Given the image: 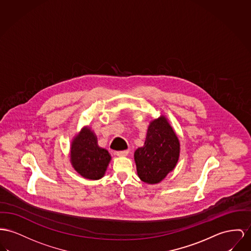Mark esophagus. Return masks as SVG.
<instances>
[{"mask_svg": "<svg viewBox=\"0 0 251 251\" xmlns=\"http://www.w3.org/2000/svg\"><path fill=\"white\" fill-rule=\"evenodd\" d=\"M128 153H129V150H122V151L116 152V155L119 157H125V156H127Z\"/></svg>", "mask_w": 251, "mask_h": 251, "instance_id": "esophagus-1", "label": "esophagus"}]
</instances>
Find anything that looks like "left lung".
Masks as SVG:
<instances>
[{"mask_svg":"<svg viewBox=\"0 0 251 251\" xmlns=\"http://www.w3.org/2000/svg\"><path fill=\"white\" fill-rule=\"evenodd\" d=\"M179 157V142L164 116L150 123L145 145L135 151L139 177L146 183L161 181L171 172Z\"/></svg>","mask_w":251,"mask_h":251,"instance_id":"obj_1","label":"left lung"}]
</instances>
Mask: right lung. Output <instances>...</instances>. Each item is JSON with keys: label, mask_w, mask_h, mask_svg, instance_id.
Returning <instances> with one entry per match:
<instances>
[{"label": "right lung", "mask_w": 251, "mask_h": 251, "mask_svg": "<svg viewBox=\"0 0 251 251\" xmlns=\"http://www.w3.org/2000/svg\"><path fill=\"white\" fill-rule=\"evenodd\" d=\"M107 150L97 145L96 136L89 127H84L71 147V161L75 171L88 179L101 178L110 161Z\"/></svg>", "instance_id": "1"}]
</instances>
